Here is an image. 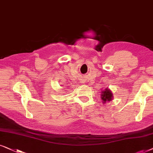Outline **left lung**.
<instances>
[{
    "label": "left lung",
    "mask_w": 153,
    "mask_h": 153,
    "mask_svg": "<svg viewBox=\"0 0 153 153\" xmlns=\"http://www.w3.org/2000/svg\"><path fill=\"white\" fill-rule=\"evenodd\" d=\"M113 92H112L111 89H108V87H107V88H105L104 90L101 91V100H102L103 103H105L106 102L111 101L113 100Z\"/></svg>",
    "instance_id": "left-lung-1"
}]
</instances>
